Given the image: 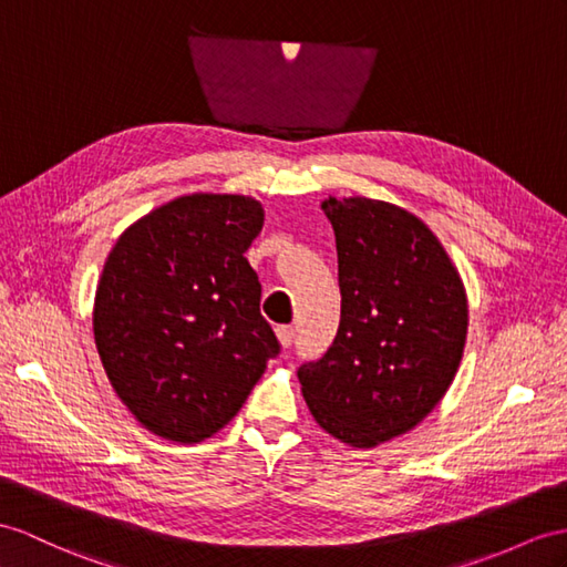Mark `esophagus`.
<instances>
[{
  "instance_id": "obj_1",
  "label": "esophagus",
  "mask_w": 567,
  "mask_h": 567,
  "mask_svg": "<svg viewBox=\"0 0 567 567\" xmlns=\"http://www.w3.org/2000/svg\"><path fill=\"white\" fill-rule=\"evenodd\" d=\"M293 337H296V331H293V327H276V339H279V343L284 349H288L293 343Z\"/></svg>"
}]
</instances>
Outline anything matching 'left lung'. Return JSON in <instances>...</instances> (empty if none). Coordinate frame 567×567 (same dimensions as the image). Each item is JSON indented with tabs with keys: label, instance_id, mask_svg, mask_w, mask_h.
Listing matches in <instances>:
<instances>
[{
	"label": "left lung",
	"instance_id": "left-lung-1",
	"mask_svg": "<svg viewBox=\"0 0 567 567\" xmlns=\"http://www.w3.org/2000/svg\"><path fill=\"white\" fill-rule=\"evenodd\" d=\"M341 320L320 361L298 368L312 419L351 447L416 427L445 396L466 343V291L445 247L390 202L329 197Z\"/></svg>",
	"mask_w": 567,
	"mask_h": 567
}]
</instances>
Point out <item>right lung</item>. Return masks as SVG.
<instances>
[{
	"mask_svg": "<svg viewBox=\"0 0 567 567\" xmlns=\"http://www.w3.org/2000/svg\"><path fill=\"white\" fill-rule=\"evenodd\" d=\"M261 226L257 199L197 192L142 216L110 250L95 349L120 402L154 435L212 437L281 351L245 259Z\"/></svg>",
	"mask_w": 567,
	"mask_h": 567,
	"instance_id": "right-lung-1",
	"label": "right lung"
}]
</instances>
